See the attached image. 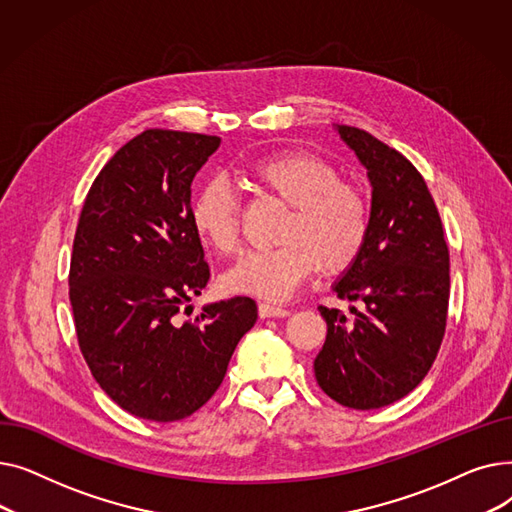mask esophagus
Masks as SVG:
<instances>
[{"instance_id": "obj_1", "label": "esophagus", "mask_w": 512, "mask_h": 512, "mask_svg": "<svg viewBox=\"0 0 512 512\" xmlns=\"http://www.w3.org/2000/svg\"><path fill=\"white\" fill-rule=\"evenodd\" d=\"M290 315L288 309L272 305V303H259V317H286Z\"/></svg>"}]
</instances>
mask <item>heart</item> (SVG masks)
<instances>
[{"label":"heart","mask_w":512,"mask_h":512,"mask_svg":"<svg viewBox=\"0 0 512 512\" xmlns=\"http://www.w3.org/2000/svg\"><path fill=\"white\" fill-rule=\"evenodd\" d=\"M247 176L261 193L290 207L280 247L247 251L224 274L230 292L284 299L319 265L324 274L348 270L363 253L371 209L361 188L311 153H274L255 159ZM203 242L222 255L238 245V199L224 178L207 180L191 205Z\"/></svg>","instance_id":"1"}]
</instances>
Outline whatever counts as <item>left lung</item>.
I'll return each mask as SVG.
<instances>
[{
    "label": "left lung",
    "mask_w": 512,
    "mask_h": 512,
    "mask_svg": "<svg viewBox=\"0 0 512 512\" xmlns=\"http://www.w3.org/2000/svg\"><path fill=\"white\" fill-rule=\"evenodd\" d=\"M371 182V230L361 257L334 282L359 301L353 319L319 307L328 336L315 380L348 409H380L419 386L446 330L450 257L438 207L411 161L355 126H336Z\"/></svg>",
    "instance_id": "8db88e82"
}]
</instances>
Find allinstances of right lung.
<instances>
[{
    "label": "right lung",
    "instance_id": "1",
    "mask_svg": "<svg viewBox=\"0 0 512 512\" xmlns=\"http://www.w3.org/2000/svg\"><path fill=\"white\" fill-rule=\"evenodd\" d=\"M218 147L220 137L145 130L107 161L80 211L68 280L78 346L101 390L134 417L199 411L257 321L249 297L178 319L209 280L191 184Z\"/></svg>",
    "mask_w": 512,
    "mask_h": 512
}]
</instances>
